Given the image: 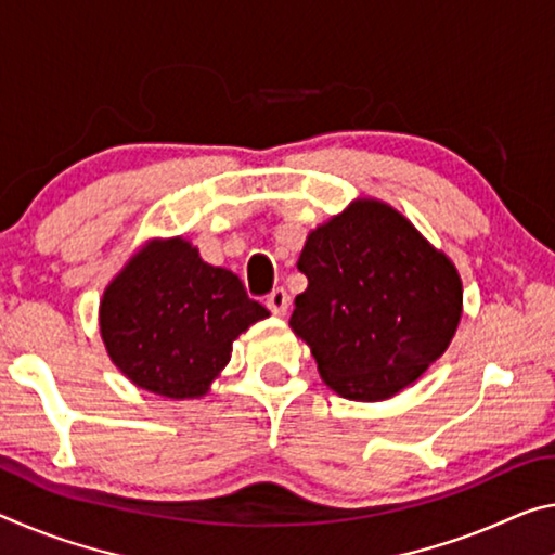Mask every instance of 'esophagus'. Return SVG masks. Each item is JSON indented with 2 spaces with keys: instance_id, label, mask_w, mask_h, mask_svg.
Returning <instances> with one entry per match:
<instances>
[{
  "instance_id": "1",
  "label": "esophagus",
  "mask_w": 555,
  "mask_h": 555,
  "mask_svg": "<svg viewBox=\"0 0 555 555\" xmlns=\"http://www.w3.org/2000/svg\"><path fill=\"white\" fill-rule=\"evenodd\" d=\"M267 306H269V311L274 313V315H286V311H288V294L284 292V288H274V292L267 296Z\"/></svg>"
}]
</instances>
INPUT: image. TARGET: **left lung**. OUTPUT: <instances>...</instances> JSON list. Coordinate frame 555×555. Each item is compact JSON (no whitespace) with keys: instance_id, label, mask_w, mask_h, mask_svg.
Wrapping results in <instances>:
<instances>
[{"instance_id":"1","label":"left lung","mask_w":555,"mask_h":555,"mask_svg":"<svg viewBox=\"0 0 555 555\" xmlns=\"http://www.w3.org/2000/svg\"><path fill=\"white\" fill-rule=\"evenodd\" d=\"M309 279L294 333L340 398L377 402L444 353L462 319L454 263L380 199H356L315 227L298 257Z\"/></svg>"}]
</instances>
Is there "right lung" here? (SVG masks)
Segmentation results:
<instances>
[{
    "mask_svg": "<svg viewBox=\"0 0 555 555\" xmlns=\"http://www.w3.org/2000/svg\"><path fill=\"white\" fill-rule=\"evenodd\" d=\"M269 311L240 276L202 261L182 236L140 249L101 298V336L118 371L172 400L202 398L232 358V343Z\"/></svg>",
    "mask_w": 555,
    "mask_h": 555,
    "instance_id": "right-lung-1",
    "label": "right lung"
}]
</instances>
